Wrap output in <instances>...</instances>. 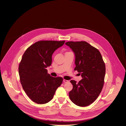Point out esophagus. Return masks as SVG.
I'll return each instance as SVG.
<instances>
[{
    "label": "esophagus",
    "mask_w": 126,
    "mask_h": 126,
    "mask_svg": "<svg viewBox=\"0 0 126 126\" xmlns=\"http://www.w3.org/2000/svg\"><path fill=\"white\" fill-rule=\"evenodd\" d=\"M63 81L64 82V83H67L69 82V81L68 80H66V79H63Z\"/></svg>",
    "instance_id": "esophagus-1"
}]
</instances>
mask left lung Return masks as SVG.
Returning a JSON list of instances; mask_svg holds the SVG:
<instances>
[{"instance_id":"1","label":"left lung","mask_w":126,"mask_h":126,"mask_svg":"<svg viewBox=\"0 0 126 126\" xmlns=\"http://www.w3.org/2000/svg\"><path fill=\"white\" fill-rule=\"evenodd\" d=\"M65 45L75 55L74 70H77L82 79L78 83L70 82L73 89L69 96L77 106L85 107L92 104L101 93L104 82L106 68L99 50L85 41L68 42Z\"/></svg>"}]
</instances>
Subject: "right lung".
Returning a JSON list of instances; mask_svg holds the SVG:
<instances>
[{"label": "right lung", "instance_id": "right-lung-1", "mask_svg": "<svg viewBox=\"0 0 126 126\" xmlns=\"http://www.w3.org/2000/svg\"><path fill=\"white\" fill-rule=\"evenodd\" d=\"M65 41H40L31 46L23 54L19 65L22 87L33 102L43 104L53 97L63 79L54 78L46 69L52 63V55Z\"/></svg>", "mask_w": 126, "mask_h": 126}]
</instances>
